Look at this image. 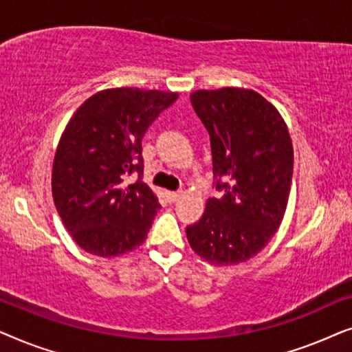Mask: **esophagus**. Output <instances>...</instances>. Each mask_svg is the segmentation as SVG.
<instances>
[{
  "label": "esophagus",
  "instance_id": "esophagus-1",
  "mask_svg": "<svg viewBox=\"0 0 352 352\" xmlns=\"http://www.w3.org/2000/svg\"><path fill=\"white\" fill-rule=\"evenodd\" d=\"M182 197V192H166V199L170 204H175Z\"/></svg>",
  "mask_w": 352,
  "mask_h": 352
}]
</instances>
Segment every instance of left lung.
Wrapping results in <instances>:
<instances>
[{
	"instance_id": "1",
	"label": "left lung",
	"mask_w": 352,
	"mask_h": 352,
	"mask_svg": "<svg viewBox=\"0 0 352 352\" xmlns=\"http://www.w3.org/2000/svg\"><path fill=\"white\" fill-rule=\"evenodd\" d=\"M190 102L210 134L216 189L186 234L216 266L248 261L266 247L285 214L293 146L282 115L253 89H200Z\"/></svg>"
}]
</instances>
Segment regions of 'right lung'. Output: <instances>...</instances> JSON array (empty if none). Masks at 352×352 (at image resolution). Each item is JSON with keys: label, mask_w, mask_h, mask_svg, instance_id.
<instances>
[{"label": "right lung", "mask_w": 352, "mask_h": 352, "mask_svg": "<svg viewBox=\"0 0 352 352\" xmlns=\"http://www.w3.org/2000/svg\"><path fill=\"white\" fill-rule=\"evenodd\" d=\"M177 93L113 88L91 96L62 133L52 165V199L85 252L112 258L139 247L157 210L142 182V138ZM138 173L128 185L126 176Z\"/></svg>", "instance_id": "obj_1"}]
</instances>
